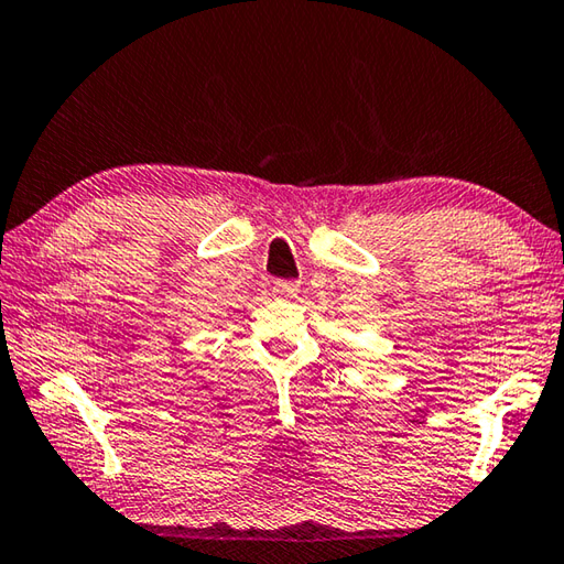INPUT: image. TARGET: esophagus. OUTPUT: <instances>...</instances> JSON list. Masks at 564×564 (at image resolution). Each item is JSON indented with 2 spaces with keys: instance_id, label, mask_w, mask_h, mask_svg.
<instances>
[{
  "instance_id": "obj_1",
  "label": "esophagus",
  "mask_w": 564,
  "mask_h": 564,
  "mask_svg": "<svg viewBox=\"0 0 564 564\" xmlns=\"http://www.w3.org/2000/svg\"><path fill=\"white\" fill-rule=\"evenodd\" d=\"M299 291V283L295 281H275L273 283V293L275 295H283V299H289V295H295Z\"/></svg>"
}]
</instances>
